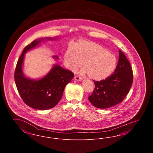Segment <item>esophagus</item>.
<instances>
[{"instance_id": "34e87169", "label": "esophagus", "mask_w": 153, "mask_h": 153, "mask_svg": "<svg viewBox=\"0 0 153 153\" xmlns=\"http://www.w3.org/2000/svg\"><path fill=\"white\" fill-rule=\"evenodd\" d=\"M74 79L75 80H77V81H81V80H82L81 77H79V76H74Z\"/></svg>"}]
</instances>
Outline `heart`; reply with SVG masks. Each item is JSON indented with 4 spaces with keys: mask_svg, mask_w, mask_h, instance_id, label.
<instances>
[{
    "mask_svg": "<svg viewBox=\"0 0 153 153\" xmlns=\"http://www.w3.org/2000/svg\"><path fill=\"white\" fill-rule=\"evenodd\" d=\"M68 67L75 70L81 65L82 74L87 73L93 80L100 81L109 76L116 68V57L99 44L88 41H80L73 50L68 49L64 55Z\"/></svg>",
    "mask_w": 153,
    "mask_h": 153,
    "instance_id": "obj_1",
    "label": "heart"
}]
</instances>
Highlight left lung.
I'll list each match as a JSON object with an SVG mask.
<instances>
[{"instance_id": "left-lung-1", "label": "left lung", "mask_w": 153, "mask_h": 153, "mask_svg": "<svg viewBox=\"0 0 153 153\" xmlns=\"http://www.w3.org/2000/svg\"><path fill=\"white\" fill-rule=\"evenodd\" d=\"M95 87L88 100L99 108H108L121 102L129 92L133 81L131 65L122 51L114 73L105 80L95 81Z\"/></svg>"}]
</instances>
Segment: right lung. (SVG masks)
<instances>
[{
	"instance_id": "add662e5",
	"label": "right lung",
	"mask_w": 153,
	"mask_h": 153,
	"mask_svg": "<svg viewBox=\"0 0 153 153\" xmlns=\"http://www.w3.org/2000/svg\"><path fill=\"white\" fill-rule=\"evenodd\" d=\"M46 39L54 40L56 38L36 39L26 46L17 62L14 73L15 84L23 102L31 108L48 109L55 107L60 101L67 84L74 77L71 71L55 65L44 77L38 80L26 77L22 72L25 54ZM54 58L58 59L57 56Z\"/></svg>"
}]
</instances>
